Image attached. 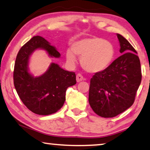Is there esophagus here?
I'll return each mask as SVG.
<instances>
[{
	"label": "esophagus",
	"instance_id": "1",
	"mask_svg": "<svg viewBox=\"0 0 150 150\" xmlns=\"http://www.w3.org/2000/svg\"><path fill=\"white\" fill-rule=\"evenodd\" d=\"M84 79V78L81 74H77V77H76V80H77V82H80L83 81V80Z\"/></svg>",
	"mask_w": 150,
	"mask_h": 150
}]
</instances>
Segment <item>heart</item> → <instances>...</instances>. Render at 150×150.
I'll return each mask as SVG.
<instances>
[{"instance_id":"obj_1","label":"heart","mask_w":150,"mask_h":150,"mask_svg":"<svg viewBox=\"0 0 150 150\" xmlns=\"http://www.w3.org/2000/svg\"><path fill=\"white\" fill-rule=\"evenodd\" d=\"M76 56L81 58L82 67L89 73H99L110 65L115 57V46L99 37H89L73 42L71 49L66 51L70 64H75Z\"/></svg>"}]
</instances>
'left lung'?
<instances>
[{
    "label": "left lung",
    "mask_w": 150,
    "mask_h": 150,
    "mask_svg": "<svg viewBox=\"0 0 150 150\" xmlns=\"http://www.w3.org/2000/svg\"><path fill=\"white\" fill-rule=\"evenodd\" d=\"M121 56L106 69L96 73L90 80L89 103L96 114L115 117L132 106L142 81V70L137 52L117 33Z\"/></svg>",
    "instance_id": "1"
}]
</instances>
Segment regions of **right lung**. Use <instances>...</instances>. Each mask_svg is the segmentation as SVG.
Here are the masks:
<instances>
[{
  "mask_svg": "<svg viewBox=\"0 0 150 150\" xmlns=\"http://www.w3.org/2000/svg\"><path fill=\"white\" fill-rule=\"evenodd\" d=\"M37 49L45 50L50 57H61L55 47L44 38L33 36L17 55L13 71L14 86L29 110L39 115H52L63 106L67 89L76 84V75L74 72L64 70L52 62L43 75L33 77L29 72V59Z\"/></svg>",
  "mask_w": 150,
  "mask_h": 150,
  "instance_id": "right-lung-1",
  "label": "right lung"
}]
</instances>
